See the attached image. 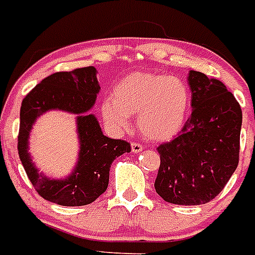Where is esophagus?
Here are the masks:
<instances>
[{
	"mask_svg": "<svg viewBox=\"0 0 255 255\" xmlns=\"http://www.w3.org/2000/svg\"><path fill=\"white\" fill-rule=\"evenodd\" d=\"M131 148H132V152H133V153H138V152H141L144 146H142L141 144H140V142H132Z\"/></svg>",
	"mask_w": 255,
	"mask_h": 255,
	"instance_id": "1",
	"label": "esophagus"
}]
</instances>
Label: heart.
<instances>
[{"label":"heart","instance_id":"b5f03b06","mask_svg":"<svg viewBox=\"0 0 255 255\" xmlns=\"http://www.w3.org/2000/svg\"><path fill=\"white\" fill-rule=\"evenodd\" d=\"M190 94L182 80L162 73L136 72L124 77L113 97L102 103L105 121L115 129L129 127L137 115V127L149 140H169L181 131L187 115Z\"/></svg>","mask_w":255,"mask_h":255}]
</instances>
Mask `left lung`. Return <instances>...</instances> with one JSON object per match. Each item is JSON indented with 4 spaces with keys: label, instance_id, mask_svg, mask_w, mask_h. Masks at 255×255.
Instances as JSON below:
<instances>
[{
    "label": "left lung",
    "instance_id": "left-lung-1",
    "mask_svg": "<svg viewBox=\"0 0 255 255\" xmlns=\"http://www.w3.org/2000/svg\"><path fill=\"white\" fill-rule=\"evenodd\" d=\"M192 113L177 137L161 144L154 188L165 202L198 206L223 191L239 165L242 111L221 81L190 70Z\"/></svg>",
    "mask_w": 255,
    "mask_h": 255
}]
</instances>
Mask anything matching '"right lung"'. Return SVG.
I'll return each instance as SVG.
<instances>
[{"instance_id": "1", "label": "right lung", "mask_w": 255, "mask_h": 255, "mask_svg": "<svg viewBox=\"0 0 255 255\" xmlns=\"http://www.w3.org/2000/svg\"><path fill=\"white\" fill-rule=\"evenodd\" d=\"M99 89L95 68H78L45 77L22 101L18 153L27 177L45 200L67 207L90 204L106 191L113 161L131 152L129 142L105 136L97 118L88 114L94 106ZM48 109H63L79 115V162L74 173L64 180H52L39 173L28 153L32 124Z\"/></svg>"}]
</instances>
